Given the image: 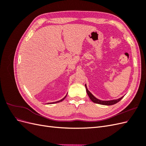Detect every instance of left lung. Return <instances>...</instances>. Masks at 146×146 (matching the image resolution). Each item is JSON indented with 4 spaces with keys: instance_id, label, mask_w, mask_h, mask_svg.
I'll return each mask as SVG.
<instances>
[{
    "instance_id": "obj_1",
    "label": "left lung",
    "mask_w": 146,
    "mask_h": 146,
    "mask_svg": "<svg viewBox=\"0 0 146 146\" xmlns=\"http://www.w3.org/2000/svg\"><path fill=\"white\" fill-rule=\"evenodd\" d=\"M85 88H86V92H87L88 96H89L90 99L92 102H93L94 103H96V104L104 105H114V104H115L119 102L123 98V96H122V97H121V98H119L117 99H114V100H99L98 99H97L96 98H95V97L90 92V91H88L86 84H85Z\"/></svg>"
}]
</instances>
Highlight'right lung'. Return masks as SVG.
I'll return each mask as SVG.
<instances>
[{"instance_id":"add662e5","label":"right lung","mask_w":146,"mask_h":146,"mask_svg":"<svg viewBox=\"0 0 146 146\" xmlns=\"http://www.w3.org/2000/svg\"><path fill=\"white\" fill-rule=\"evenodd\" d=\"M66 96H67V95H66V96L64 97V98H63L62 99H61L60 100H58V101H56V102H50V103H49V104H48H48H56V103H58V102H61V101H63L65 98H66Z\"/></svg>"}]
</instances>
